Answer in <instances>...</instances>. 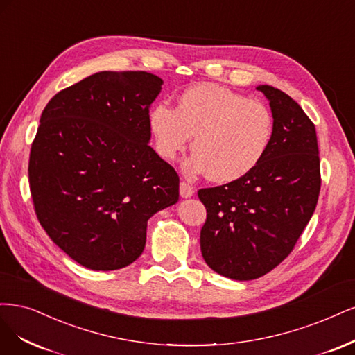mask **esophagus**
Masks as SVG:
<instances>
[{
	"instance_id": "obj_1",
	"label": "esophagus",
	"mask_w": 355,
	"mask_h": 355,
	"mask_svg": "<svg viewBox=\"0 0 355 355\" xmlns=\"http://www.w3.org/2000/svg\"><path fill=\"white\" fill-rule=\"evenodd\" d=\"M180 194H181V198H191L193 194H194V189L189 184V182H186V181H181L180 182Z\"/></svg>"
}]
</instances>
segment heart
Returning <instances> with one entry per match:
<instances>
[{
  "mask_svg": "<svg viewBox=\"0 0 355 355\" xmlns=\"http://www.w3.org/2000/svg\"><path fill=\"white\" fill-rule=\"evenodd\" d=\"M156 150L165 161L186 150L193 137L189 174H209L216 182L246 177L264 161L274 137V116L258 100L225 87L193 85L175 109L159 103L148 113Z\"/></svg>",
  "mask_w": 355,
  "mask_h": 355,
  "instance_id": "b5f03b06",
  "label": "heart"
}]
</instances>
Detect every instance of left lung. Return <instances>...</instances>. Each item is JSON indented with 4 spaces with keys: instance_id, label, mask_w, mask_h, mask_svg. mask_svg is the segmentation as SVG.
I'll return each mask as SVG.
<instances>
[{
    "instance_id": "8db88e82",
    "label": "left lung",
    "mask_w": 355,
    "mask_h": 355,
    "mask_svg": "<svg viewBox=\"0 0 355 355\" xmlns=\"http://www.w3.org/2000/svg\"><path fill=\"white\" fill-rule=\"evenodd\" d=\"M257 89L268 98L274 116L264 161L243 178L198 191L207 208L202 257L215 272L233 280L264 276L292 252L322 186L311 119L283 91L271 85Z\"/></svg>"
}]
</instances>
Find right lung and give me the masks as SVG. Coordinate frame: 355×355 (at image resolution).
I'll use <instances>...</instances> for the list:
<instances>
[{"label":"right lung","mask_w":355,"mask_h":355,"mask_svg":"<svg viewBox=\"0 0 355 355\" xmlns=\"http://www.w3.org/2000/svg\"><path fill=\"white\" fill-rule=\"evenodd\" d=\"M162 84L143 71L98 72L42 110L28 168L33 208L53 242L89 270L130 266L148 218L178 202V174L147 144Z\"/></svg>","instance_id":"1"}]
</instances>
